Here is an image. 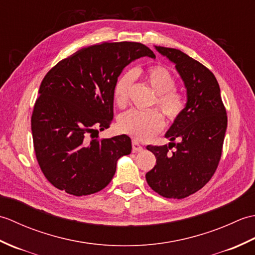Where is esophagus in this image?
<instances>
[{"mask_svg":"<svg viewBox=\"0 0 255 255\" xmlns=\"http://www.w3.org/2000/svg\"><path fill=\"white\" fill-rule=\"evenodd\" d=\"M142 145L138 143L137 141H132V151L133 152H139V151H142Z\"/></svg>","mask_w":255,"mask_h":255,"instance_id":"obj_1","label":"esophagus"}]
</instances>
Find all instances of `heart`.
<instances>
[{
	"label": "heart",
	"instance_id": "1",
	"mask_svg": "<svg viewBox=\"0 0 255 255\" xmlns=\"http://www.w3.org/2000/svg\"><path fill=\"white\" fill-rule=\"evenodd\" d=\"M138 71L126 72L119 78L114 86V100L119 108H125L129 103V96L133 83V77ZM142 77L156 95L154 103L171 121L181 115L185 107L183 95L177 92L175 78L167 68L163 66H151L142 72ZM164 126V118L156 110L147 112L130 111L118 119L119 131L131 138L144 141L160 132Z\"/></svg>",
	"mask_w": 255,
	"mask_h": 255
}]
</instances>
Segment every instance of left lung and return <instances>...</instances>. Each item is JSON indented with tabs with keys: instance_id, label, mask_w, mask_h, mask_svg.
Instances as JSON below:
<instances>
[{
	"instance_id": "1",
	"label": "left lung",
	"mask_w": 255,
	"mask_h": 255,
	"mask_svg": "<svg viewBox=\"0 0 255 255\" xmlns=\"http://www.w3.org/2000/svg\"><path fill=\"white\" fill-rule=\"evenodd\" d=\"M155 49L175 64L186 88L187 102L165 133L171 142L147 147L155 155L156 164L145 180L161 196L181 199L204 187L217 170L227 112L219 84L209 69L174 48L155 46ZM173 147L175 151H171Z\"/></svg>"
}]
</instances>
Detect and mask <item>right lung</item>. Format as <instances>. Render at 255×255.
I'll list each match as a JSON object with an SVG mask.
<instances>
[{
    "mask_svg": "<svg viewBox=\"0 0 255 255\" xmlns=\"http://www.w3.org/2000/svg\"><path fill=\"white\" fill-rule=\"evenodd\" d=\"M155 58L140 42H104L58 62L42 80L31 115L36 158L46 178L74 196L106 187L131 152L126 134L99 139L114 117V86L124 68ZM96 136H94V133Z\"/></svg>",
    "mask_w": 255,
    "mask_h": 255,
    "instance_id": "right-lung-1",
    "label": "right lung"
}]
</instances>
